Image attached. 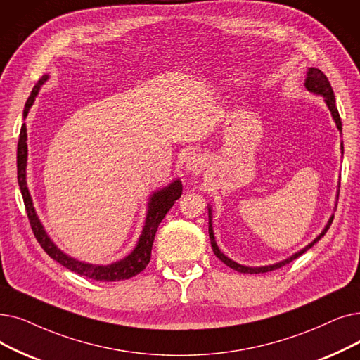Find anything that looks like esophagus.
<instances>
[{"label":"esophagus","instance_id":"1","mask_svg":"<svg viewBox=\"0 0 360 360\" xmlns=\"http://www.w3.org/2000/svg\"><path fill=\"white\" fill-rule=\"evenodd\" d=\"M185 167L186 170L191 172V174L198 175L207 167V159L202 154H191L190 158L186 159Z\"/></svg>","mask_w":360,"mask_h":360}]
</instances>
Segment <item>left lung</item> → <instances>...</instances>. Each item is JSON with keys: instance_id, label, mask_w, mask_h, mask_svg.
<instances>
[{"instance_id": "1", "label": "left lung", "mask_w": 360, "mask_h": 360, "mask_svg": "<svg viewBox=\"0 0 360 360\" xmlns=\"http://www.w3.org/2000/svg\"><path fill=\"white\" fill-rule=\"evenodd\" d=\"M304 86L307 88V91L314 92V94H318V96H322V97L325 98V103H326L328 108H330V112H331V115H333V117H334V120H335L337 128H338V131L341 132V128H342V127H341L340 113H338L337 105H335L334 91H333V86H331L330 81H328V77L325 76V73H323L322 70H319V69L309 68L307 76H306V81H304ZM341 150H342V144H341ZM333 219H334V216L330 217V221H328L326 226L323 228V231L319 233V236H318L314 241H311L309 245H306L303 250H300V252H297L295 255H292L291 257H288V259H285V260H283V262L275 263V264H269V266H260V268L244 266V264H240V263H237V262L231 260L228 256H225V255L221 252V250H219V247H217V244H216V241H214V236H213V228H212V209H210V207H209V236H210V243H212L213 253L216 255V257H217L219 260H222V262L226 264V266H229L231 269L237 271V272H241V274H264V272H271V271H275V269H278V268L285 266L287 263H290V262H292L294 259L302 256L304 252H307V250H309L310 247H314L315 243H318V241L325 236L326 231L330 229V226H331V224H333Z\"/></svg>"}]
</instances>
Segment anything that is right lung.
I'll return each mask as SVG.
<instances>
[{"mask_svg": "<svg viewBox=\"0 0 360 360\" xmlns=\"http://www.w3.org/2000/svg\"><path fill=\"white\" fill-rule=\"evenodd\" d=\"M49 79V76H42L38 81V84L34 86L32 92L25 104V110H23V117L27 116L30 105L34 104L35 97L38 96L41 85ZM27 134H26V124H22L20 129V136H19V144H18V181L19 186L22 191V197L25 201V207L26 213L30 222V228L34 231V236L44 248V252L49 255L51 259L58 262L60 264H63L65 268L70 269L72 272L82 275L91 279L96 281H104V283H112V281H122V279H129L139 272H143L146 266L148 264L151 259V248H153V241L155 231H158L160 222L163 221V217L166 213L170 210V207L175 205V201L181 197L182 194V184L179 179L174 181L169 184L165 188L155 191L148 201V212L146 216V224L143 228L141 237L138 240L136 247L134 248V252L128 255L124 259L115 262L112 264H105V266H100V264H89L76 260L68 255L61 252L60 248L50 240V237L46 236V232L39 222V219L37 216V212L34 209V202L32 198H30L29 190H27V184H26V160H27Z\"/></svg>", "mask_w": 360, "mask_h": 360, "instance_id": "add662e5", "label": "right lung"}]
</instances>
